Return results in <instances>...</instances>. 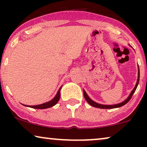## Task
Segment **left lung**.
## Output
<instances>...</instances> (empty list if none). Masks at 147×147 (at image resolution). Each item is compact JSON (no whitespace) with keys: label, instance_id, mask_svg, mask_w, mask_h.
Segmentation results:
<instances>
[{"label":"left lung","instance_id":"left-lung-1","mask_svg":"<svg viewBox=\"0 0 147 147\" xmlns=\"http://www.w3.org/2000/svg\"><path fill=\"white\" fill-rule=\"evenodd\" d=\"M130 47H131V46H130ZM139 79H140V70H139V67H138V79H137V81H136V85H135V86H134V89L132 90L131 92H130L129 96H128V98H126V99L124 100V101L120 102V103H118V104H113V105H105V104H101L97 103V102L93 101V100H92L91 98H90L89 96H88V94H86L85 90H83L84 98H85L86 100L87 101L88 104H90V105L92 106H94V107H96V108H102V109H112V108H116L121 107V106L125 105L126 104H127L128 102H129V100L131 99L132 96V95H133V94L134 93V92H135L136 88H137V86L138 85V83H139Z\"/></svg>","mask_w":147,"mask_h":147}]
</instances>
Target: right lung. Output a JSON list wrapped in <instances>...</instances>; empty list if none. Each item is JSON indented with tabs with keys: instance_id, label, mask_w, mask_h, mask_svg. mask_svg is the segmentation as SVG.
Instances as JSON below:
<instances>
[{
	"instance_id": "add662e5",
	"label": "right lung",
	"mask_w": 147,
	"mask_h": 147,
	"mask_svg": "<svg viewBox=\"0 0 147 147\" xmlns=\"http://www.w3.org/2000/svg\"><path fill=\"white\" fill-rule=\"evenodd\" d=\"M61 87L59 88V90H58L57 94H56L55 97H54L53 99L51 100H50V101L47 102H45V103H43V104H39V105H35V106H28V105H23L25 106H27V107H29V108H35V109H45V108H51L52 106H55L56 104L57 103L58 101H59V98H60V90L61 89Z\"/></svg>"
}]
</instances>
